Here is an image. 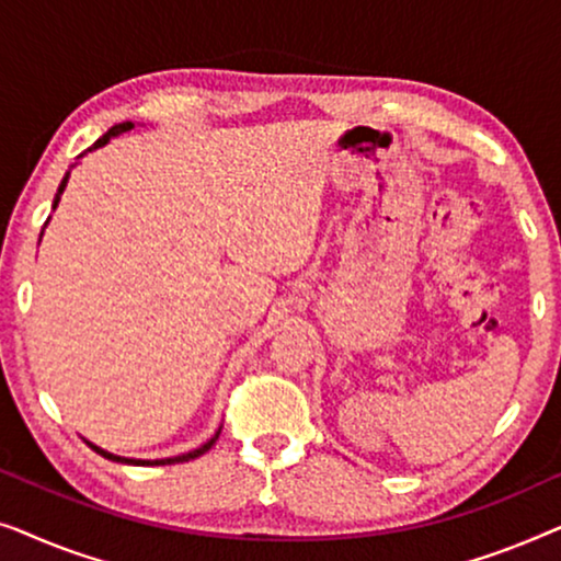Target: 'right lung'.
<instances>
[{
    "label": "right lung",
    "mask_w": 561,
    "mask_h": 561,
    "mask_svg": "<svg viewBox=\"0 0 561 561\" xmlns=\"http://www.w3.org/2000/svg\"><path fill=\"white\" fill-rule=\"evenodd\" d=\"M133 127H135L133 122H122V125H114V127L110 129V133L99 137V140H96L94 145H91L89 150L104 148V145L110 142L112 137H117V135H122V133H127V129H133ZM66 183H68V173L64 175V181H60V186H58V194H56V198H53V209H56V206H58V202H60V194H64ZM217 439H219V432L214 434L209 442H204L202 447H198V449H191V451H186V455H179V457H168V459H129V457H117V455H112V451H104L102 447H96V444H91V442H87V444H89L91 449L96 451V455H102V457H106V459H112V462H127V465H150V467H152V465H175V462H188V459H196V457H202L204 451H209V449L214 447V442H217Z\"/></svg>",
    "instance_id": "add662e5"
}]
</instances>
